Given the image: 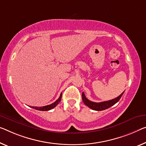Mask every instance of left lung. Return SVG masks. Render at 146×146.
<instances>
[{
  "mask_svg": "<svg viewBox=\"0 0 146 146\" xmlns=\"http://www.w3.org/2000/svg\"><path fill=\"white\" fill-rule=\"evenodd\" d=\"M123 93H124V92H123L119 96H118L117 97L114 98V99L108 100V101H104L101 102H94L91 101V100L87 99L86 97V96H85V94L84 93H82V100L84 104H86L87 106L90 108L91 109L94 110L96 111H102L109 108H110L111 106H113V105L116 104V103L120 100V98L122 96Z\"/></svg>",
  "mask_w": 146,
  "mask_h": 146,
  "instance_id": "obj_1",
  "label": "left lung"
}]
</instances>
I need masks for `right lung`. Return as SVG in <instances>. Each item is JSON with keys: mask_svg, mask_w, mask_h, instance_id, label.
<instances>
[{"mask_svg": "<svg viewBox=\"0 0 146 146\" xmlns=\"http://www.w3.org/2000/svg\"><path fill=\"white\" fill-rule=\"evenodd\" d=\"M61 97H62V93L60 94V95L59 96V98L56 100L55 102H54L52 104H51L50 105H47V106H44L42 107H34V106H31L32 108H34L37 110H40V111H48L54 108L57 106V105L59 104L60 102V100H61Z\"/></svg>", "mask_w": 146, "mask_h": 146, "instance_id": "obj_1", "label": "right lung"}]
</instances>
